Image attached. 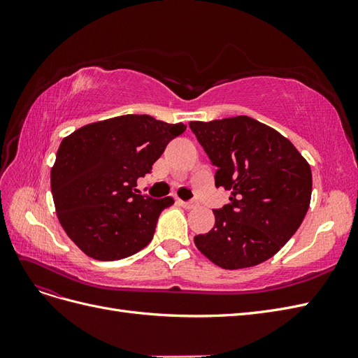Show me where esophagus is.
Returning a JSON list of instances; mask_svg holds the SVG:
<instances>
[{
	"label": "esophagus",
	"instance_id": "1",
	"mask_svg": "<svg viewBox=\"0 0 358 358\" xmlns=\"http://www.w3.org/2000/svg\"><path fill=\"white\" fill-rule=\"evenodd\" d=\"M178 203L182 206V208H185V209H194L197 206V203H194V201H183V200H178Z\"/></svg>",
	"mask_w": 358,
	"mask_h": 358
}]
</instances>
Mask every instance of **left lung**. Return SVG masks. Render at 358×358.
Segmentation results:
<instances>
[{
    "label": "left lung",
    "mask_w": 358,
    "mask_h": 358,
    "mask_svg": "<svg viewBox=\"0 0 358 358\" xmlns=\"http://www.w3.org/2000/svg\"><path fill=\"white\" fill-rule=\"evenodd\" d=\"M215 166V185L231 192L215 209L199 251L222 268L252 267L272 258L297 231L309 209L312 173L288 138L249 116L189 122Z\"/></svg>",
    "instance_id": "1"
}]
</instances>
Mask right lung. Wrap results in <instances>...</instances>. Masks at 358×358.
Wrapping results in <instances>:
<instances>
[{
    "mask_svg": "<svg viewBox=\"0 0 358 358\" xmlns=\"http://www.w3.org/2000/svg\"><path fill=\"white\" fill-rule=\"evenodd\" d=\"M185 129L149 115H124L62 140L50 171L53 203L62 229L86 255L115 262L152 241L159 213L175 200L137 194V179Z\"/></svg>",
    "mask_w": 358,
    "mask_h": 358,
    "instance_id": "add662e5",
    "label": "right lung"
}]
</instances>
